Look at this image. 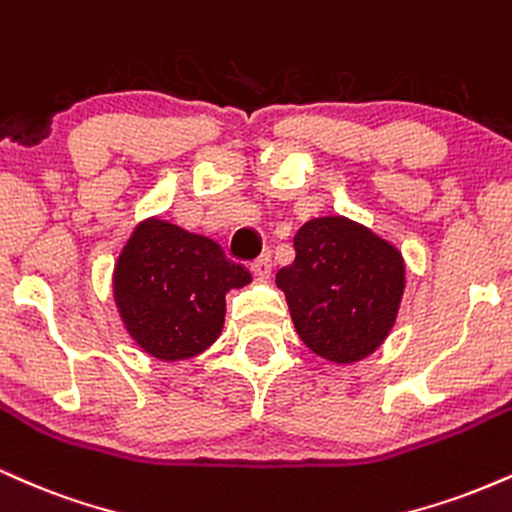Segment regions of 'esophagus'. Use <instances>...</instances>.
<instances>
[{
	"mask_svg": "<svg viewBox=\"0 0 512 512\" xmlns=\"http://www.w3.org/2000/svg\"><path fill=\"white\" fill-rule=\"evenodd\" d=\"M270 270H273V261H270V254L258 256L256 261L251 263V273H254L258 280H268L270 278Z\"/></svg>",
	"mask_w": 512,
	"mask_h": 512,
	"instance_id": "34e87169",
	"label": "esophagus"
}]
</instances>
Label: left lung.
<instances>
[{
  "label": "left lung",
  "mask_w": 512,
  "mask_h": 512,
  "mask_svg": "<svg viewBox=\"0 0 512 512\" xmlns=\"http://www.w3.org/2000/svg\"><path fill=\"white\" fill-rule=\"evenodd\" d=\"M294 251L275 282L304 345L333 364L374 354L393 330L405 292L400 251L342 215L304 222Z\"/></svg>",
  "instance_id": "1"
}]
</instances>
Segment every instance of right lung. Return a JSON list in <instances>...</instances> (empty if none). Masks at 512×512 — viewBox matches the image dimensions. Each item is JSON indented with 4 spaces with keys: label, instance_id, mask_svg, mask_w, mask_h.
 I'll return each instance as SVG.
<instances>
[{
    "label": "right lung",
    "instance_id": "obj_1",
    "mask_svg": "<svg viewBox=\"0 0 512 512\" xmlns=\"http://www.w3.org/2000/svg\"><path fill=\"white\" fill-rule=\"evenodd\" d=\"M249 282L218 242L160 218L138 222L112 275L126 333L160 362L208 350L222 333L225 294Z\"/></svg>",
    "mask_w": 512,
    "mask_h": 512
}]
</instances>
